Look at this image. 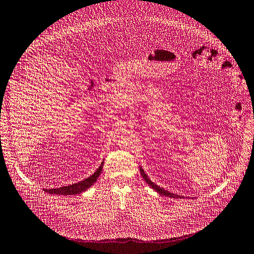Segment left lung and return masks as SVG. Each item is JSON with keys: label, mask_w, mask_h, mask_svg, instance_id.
Segmentation results:
<instances>
[{"label": "left lung", "mask_w": 254, "mask_h": 254, "mask_svg": "<svg viewBox=\"0 0 254 254\" xmlns=\"http://www.w3.org/2000/svg\"><path fill=\"white\" fill-rule=\"evenodd\" d=\"M140 174H141V177L144 178V180L147 182V184L153 189V190H155L158 194H160V195H162V196H168V197H172V198H179L180 196H178V195H175V194H173V192H170V191H168V190H164V189H161L160 187H158V186H156V185H154L153 182H152L149 178H148V176L146 175V173L144 172V170L141 169V167H140Z\"/></svg>", "instance_id": "1"}]
</instances>
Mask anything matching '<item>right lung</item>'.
<instances>
[{"label":"right lung","mask_w":254,"mask_h":254,"mask_svg":"<svg viewBox=\"0 0 254 254\" xmlns=\"http://www.w3.org/2000/svg\"><path fill=\"white\" fill-rule=\"evenodd\" d=\"M102 169H103V162L97 169L95 173L92 176L87 177L86 179L80 181V182H77V184L69 185L67 187L57 188V189H48V190H45V191L49 192V194H55V195H76V194H80V192H83L84 190H86L88 188H90L95 184L96 180L100 176V173L102 172Z\"/></svg>","instance_id":"obj_1"}]
</instances>
